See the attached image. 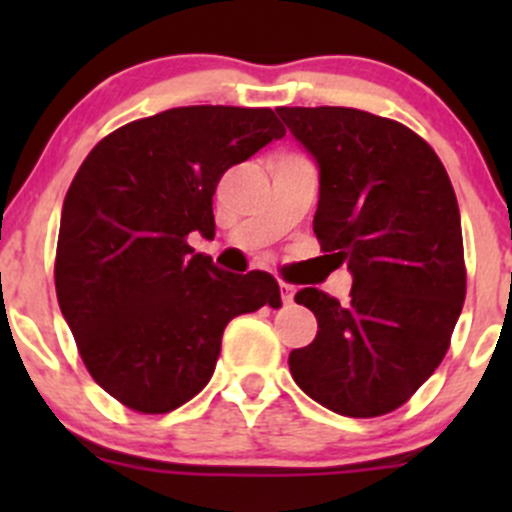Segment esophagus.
<instances>
[{"label":"esophagus","instance_id":"esophagus-1","mask_svg":"<svg viewBox=\"0 0 512 512\" xmlns=\"http://www.w3.org/2000/svg\"><path fill=\"white\" fill-rule=\"evenodd\" d=\"M280 289H282V302L292 304V299H294V287L287 285V282H280Z\"/></svg>","mask_w":512,"mask_h":512}]
</instances>
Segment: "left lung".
I'll list each match as a JSON object with an SVG mask.
<instances>
[{
	"label": "left lung",
	"instance_id": "1",
	"mask_svg": "<svg viewBox=\"0 0 512 512\" xmlns=\"http://www.w3.org/2000/svg\"><path fill=\"white\" fill-rule=\"evenodd\" d=\"M319 170L314 235L352 272L342 304H297L317 337L289 354L299 389L334 414H389L436 371L466 299L461 213L446 168L414 131L342 106L277 108Z\"/></svg>",
	"mask_w": 512,
	"mask_h": 512
}]
</instances>
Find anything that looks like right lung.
Here are the masks:
<instances>
[{"label":"right lung","mask_w":512,"mask_h":512,"mask_svg":"<svg viewBox=\"0 0 512 512\" xmlns=\"http://www.w3.org/2000/svg\"><path fill=\"white\" fill-rule=\"evenodd\" d=\"M282 136L270 108H170L103 138L71 180L56 297L89 374L128 409L183 406L213 376L227 322L282 304L272 275H232L188 245L215 232L225 170Z\"/></svg>","instance_id":"right-lung-1"}]
</instances>
